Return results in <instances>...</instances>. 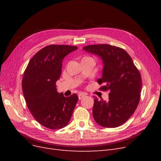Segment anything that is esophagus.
Instances as JSON below:
<instances>
[{
	"mask_svg": "<svg viewBox=\"0 0 161 161\" xmlns=\"http://www.w3.org/2000/svg\"><path fill=\"white\" fill-rule=\"evenodd\" d=\"M85 96H86V94H85V93H79V100L82 99V98H84Z\"/></svg>",
	"mask_w": 161,
	"mask_h": 161,
	"instance_id": "1",
	"label": "esophagus"
}]
</instances>
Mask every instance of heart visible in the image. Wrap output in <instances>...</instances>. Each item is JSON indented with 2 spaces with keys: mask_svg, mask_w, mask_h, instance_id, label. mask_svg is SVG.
<instances>
[{
  "mask_svg": "<svg viewBox=\"0 0 161 161\" xmlns=\"http://www.w3.org/2000/svg\"><path fill=\"white\" fill-rule=\"evenodd\" d=\"M85 58H87V57H85Z\"/></svg>",
  "mask_w": 161,
  "mask_h": 161,
  "instance_id": "heart-1",
  "label": "heart"
}]
</instances>
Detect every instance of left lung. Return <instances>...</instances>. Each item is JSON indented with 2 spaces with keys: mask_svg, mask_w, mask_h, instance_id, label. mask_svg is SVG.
Returning a JSON list of instances; mask_svg holds the SVG:
<instances>
[{
  "mask_svg": "<svg viewBox=\"0 0 161 161\" xmlns=\"http://www.w3.org/2000/svg\"><path fill=\"white\" fill-rule=\"evenodd\" d=\"M83 49L99 56L103 63V75L97 80L99 89L109 91V100L95 97L92 115L105 128H116L124 124L139 103L142 78L130 56L124 49L109 44L86 46Z\"/></svg>",
  "mask_w": 161,
  "mask_h": 161,
  "instance_id": "obj_1",
  "label": "left lung"
}]
</instances>
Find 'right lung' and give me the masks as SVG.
Instances as JSON below:
<instances>
[{"label":"right lung","mask_w":161,"mask_h":161,"mask_svg":"<svg viewBox=\"0 0 161 161\" xmlns=\"http://www.w3.org/2000/svg\"><path fill=\"white\" fill-rule=\"evenodd\" d=\"M78 49L69 45H50L34 55L24 72L22 90L27 106L39 123L51 130L61 129L69 124L79 97L58 93L62 60Z\"/></svg>","instance_id":"right-lung-1"}]
</instances>
